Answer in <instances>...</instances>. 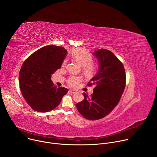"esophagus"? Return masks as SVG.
Masks as SVG:
<instances>
[{
	"mask_svg": "<svg viewBox=\"0 0 157 157\" xmlns=\"http://www.w3.org/2000/svg\"><path fill=\"white\" fill-rule=\"evenodd\" d=\"M69 92L71 94H74V93H76V91H75V90H69Z\"/></svg>",
	"mask_w": 157,
	"mask_h": 157,
	"instance_id": "esophagus-1",
	"label": "esophagus"
}]
</instances>
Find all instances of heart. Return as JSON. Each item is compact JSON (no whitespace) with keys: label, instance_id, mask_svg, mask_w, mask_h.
I'll return each mask as SVG.
<instances>
[{"label":"heart","instance_id":"heart-1","mask_svg":"<svg viewBox=\"0 0 157 157\" xmlns=\"http://www.w3.org/2000/svg\"><path fill=\"white\" fill-rule=\"evenodd\" d=\"M72 56L73 59L82 67L83 72L86 75H92L95 71V66L92 63L93 57L91 54L86 49L77 48L73 50ZM67 59L64 60L62 66L65 67L67 64ZM82 81L80 76H71L67 79V84L71 86H75Z\"/></svg>","mask_w":157,"mask_h":157}]
</instances>
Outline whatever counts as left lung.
Wrapping results in <instances>:
<instances>
[{"label":"left lung","instance_id":"obj_1","mask_svg":"<svg viewBox=\"0 0 157 157\" xmlns=\"http://www.w3.org/2000/svg\"><path fill=\"white\" fill-rule=\"evenodd\" d=\"M98 59L99 69L88 86L95 88L90 97L83 93L84 99L76 104L81 115L90 120L104 118L118 104L126 85L122 63L109 50L98 49L93 54Z\"/></svg>","mask_w":157,"mask_h":157}]
</instances>
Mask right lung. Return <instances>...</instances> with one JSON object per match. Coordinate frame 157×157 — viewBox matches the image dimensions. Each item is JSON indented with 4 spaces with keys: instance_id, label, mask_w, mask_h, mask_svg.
<instances>
[{
    "instance_id": "add662e5",
    "label": "right lung",
    "mask_w": 157,
    "mask_h": 157,
    "mask_svg": "<svg viewBox=\"0 0 157 157\" xmlns=\"http://www.w3.org/2000/svg\"><path fill=\"white\" fill-rule=\"evenodd\" d=\"M66 54L63 47L49 45L36 51L24 62L19 76L20 88L25 100L34 111L52 110L67 93V88H57L51 79L61 67Z\"/></svg>"
}]
</instances>
